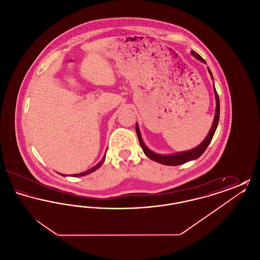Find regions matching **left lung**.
Masks as SVG:
<instances>
[{
  "mask_svg": "<svg viewBox=\"0 0 260 260\" xmlns=\"http://www.w3.org/2000/svg\"><path fill=\"white\" fill-rule=\"evenodd\" d=\"M191 54L193 56H195L200 61L206 63L205 59L199 53H197L196 51L192 50ZM208 70H209V73H210L211 79H213L210 68H208ZM213 89H214V95H215V100H216V108H215V115H214L213 123H212V125H211V128H210L209 135L205 138V140L199 146H197L196 148L191 149V150L185 151V152H179V153H176V154H171V155H160V154H157V153H155V152H153L150 149L147 148V146L144 144V142H143V140L141 138V135H140V131H139L138 124H136V134H137V137H138L140 146H141L143 152L145 153V155L148 157L149 159L157 161V162L162 164V165H166V166H178V165L185 164L187 161L198 159L199 157L205 152V150L208 148V146H209V144H210V141H211V139L213 137V135H214V133L216 131V127H217V124H218V121H219V113H220L219 99H218V94L216 92L215 87H213Z\"/></svg>",
  "mask_w": 260,
  "mask_h": 260,
  "instance_id": "left-lung-1",
  "label": "left lung"
}]
</instances>
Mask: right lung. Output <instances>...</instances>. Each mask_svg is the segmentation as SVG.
<instances>
[{
  "instance_id": "right-lung-1",
  "label": "right lung",
  "mask_w": 260,
  "mask_h": 260,
  "mask_svg": "<svg viewBox=\"0 0 260 260\" xmlns=\"http://www.w3.org/2000/svg\"><path fill=\"white\" fill-rule=\"evenodd\" d=\"M105 160V156L102 158V160L99 161V164L96 165V166H94V167H92L91 169H89V170H87L86 172H84V173H77V174H73V176L76 177V176H84V175H87V174H89V173H93V172H95L98 169H99L101 166H102V164H103V161ZM63 175V174H62Z\"/></svg>"
}]
</instances>
